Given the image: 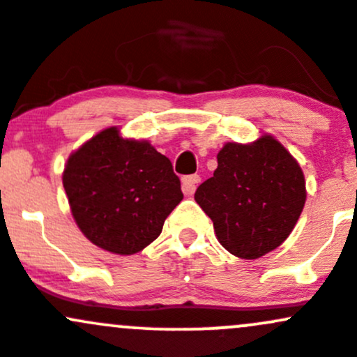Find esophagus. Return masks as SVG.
Instances as JSON below:
<instances>
[{
    "instance_id": "esophagus-1",
    "label": "esophagus",
    "mask_w": 357,
    "mask_h": 357,
    "mask_svg": "<svg viewBox=\"0 0 357 357\" xmlns=\"http://www.w3.org/2000/svg\"><path fill=\"white\" fill-rule=\"evenodd\" d=\"M183 193L185 195H193L195 190H197V185L200 183V176L198 174H191V176H185L183 178Z\"/></svg>"
}]
</instances>
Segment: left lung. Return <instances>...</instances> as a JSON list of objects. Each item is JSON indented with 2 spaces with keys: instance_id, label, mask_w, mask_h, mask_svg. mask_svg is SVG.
Masks as SVG:
<instances>
[{
  "instance_id": "1",
  "label": "left lung",
  "mask_w": 357,
  "mask_h": 357,
  "mask_svg": "<svg viewBox=\"0 0 357 357\" xmlns=\"http://www.w3.org/2000/svg\"><path fill=\"white\" fill-rule=\"evenodd\" d=\"M229 253L255 260L282 245L306 200L301 167L275 138L226 144L212 178L195 191Z\"/></svg>"
}]
</instances>
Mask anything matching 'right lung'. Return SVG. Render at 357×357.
I'll return each mask as SVG.
<instances>
[{
  "label": "right lung",
  "instance_id": "add662e5",
  "mask_svg": "<svg viewBox=\"0 0 357 357\" xmlns=\"http://www.w3.org/2000/svg\"><path fill=\"white\" fill-rule=\"evenodd\" d=\"M63 186L87 239L102 250L133 255L162 232L183 200L171 160L149 142L126 140L107 128L70 155Z\"/></svg>",
  "mask_w": 357,
  "mask_h": 357
}]
</instances>
